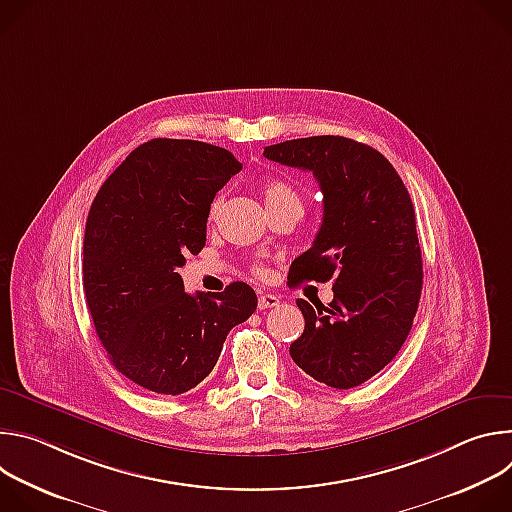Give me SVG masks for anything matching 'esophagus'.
Returning a JSON list of instances; mask_svg holds the SVG:
<instances>
[{"instance_id": "esophagus-1", "label": "esophagus", "mask_w": 512, "mask_h": 512, "mask_svg": "<svg viewBox=\"0 0 512 512\" xmlns=\"http://www.w3.org/2000/svg\"><path fill=\"white\" fill-rule=\"evenodd\" d=\"M279 306V298L273 294H261L259 296V310H267V308H275Z\"/></svg>"}]
</instances>
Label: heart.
I'll list each match as a JSON object with an SVG mask.
<instances>
[{"label": "heart", "mask_w": 512, "mask_h": 512, "mask_svg": "<svg viewBox=\"0 0 512 512\" xmlns=\"http://www.w3.org/2000/svg\"><path fill=\"white\" fill-rule=\"evenodd\" d=\"M261 192H263V198H265L267 206H273V204H279V202H285V200H300L296 188L285 180H279V178L265 180L261 184ZM208 210H210V216H214L216 210H218V202L214 200Z\"/></svg>", "instance_id": "b5f03b06"}]
</instances>
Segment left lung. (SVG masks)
I'll use <instances>...</instances> for the list:
<instances>
[{
	"instance_id": "1",
	"label": "left lung",
	"mask_w": 512,
	"mask_h": 512,
	"mask_svg": "<svg viewBox=\"0 0 512 512\" xmlns=\"http://www.w3.org/2000/svg\"><path fill=\"white\" fill-rule=\"evenodd\" d=\"M263 156L312 172L324 194L322 227L289 277L334 279V300L296 302L306 328L289 354L328 387H358L395 358L419 306L423 265L409 192L381 152L342 135L289 139Z\"/></svg>"
}]
</instances>
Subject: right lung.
Wrapping results in <instances>:
<instances>
[{"instance_id":"1","label":"right lung","mask_w":512,"mask_h":512,"mask_svg":"<svg viewBox=\"0 0 512 512\" xmlns=\"http://www.w3.org/2000/svg\"><path fill=\"white\" fill-rule=\"evenodd\" d=\"M241 162L194 139L141 143L97 192L85 229L83 287L113 367L135 385L182 395L204 381L227 334L257 308L233 281L190 296L178 267L206 243L208 208Z\"/></svg>"}]
</instances>
